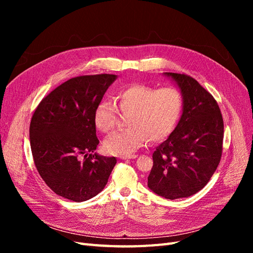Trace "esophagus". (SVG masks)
Here are the masks:
<instances>
[{
  "mask_svg": "<svg viewBox=\"0 0 253 253\" xmlns=\"http://www.w3.org/2000/svg\"><path fill=\"white\" fill-rule=\"evenodd\" d=\"M137 157H138V156L133 154V155H127V156H120L119 158H120V159H135V158H137Z\"/></svg>",
  "mask_w": 253,
  "mask_h": 253,
  "instance_id": "esophagus-1",
  "label": "esophagus"
}]
</instances>
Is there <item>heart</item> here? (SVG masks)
Wrapping results in <instances>:
<instances>
[{"instance_id": "heart-1", "label": "heart", "mask_w": 253, "mask_h": 253, "mask_svg": "<svg viewBox=\"0 0 253 253\" xmlns=\"http://www.w3.org/2000/svg\"><path fill=\"white\" fill-rule=\"evenodd\" d=\"M119 110L127 115L126 129L114 132L104 140V149L112 155L127 156L145 142H156L169 136L177 125L182 111V95L178 89H157L143 84H133L118 91ZM118 110L111 101L98 103L94 113L95 125L102 132H110L117 121Z\"/></svg>"}]
</instances>
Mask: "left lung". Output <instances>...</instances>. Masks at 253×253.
<instances>
[{
	"mask_svg": "<svg viewBox=\"0 0 253 253\" xmlns=\"http://www.w3.org/2000/svg\"><path fill=\"white\" fill-rule=\"evenodd\" d=\"M182 95V113L167 140L153 153L148 187L167 200L202 190L220 162L224 121L213 96L187 75L164 73Z\"/></svg>",
	"mask_w": 253,
	"mask_h": 253,
	"instance_id": "8db88e82",
	"label": "left lung"
}]
</instances>
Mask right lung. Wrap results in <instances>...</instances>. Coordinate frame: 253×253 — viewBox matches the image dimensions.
<instances>
[{
  "label": "right lung",
  "instance_id": "add662e5",
  "mask_svg": "<svg viewBox=\"0 0 253 253\" xmlns=\"http://www.w3.org/2000/svg\"><path fill=\"white\" fill-rule=\"evenodd\" d=\"M117 75L80 76L62 83L38 105L29 127L35 165L56 194L77 203L100 193L117 159L95 152L94 113Z\"/></svg>",
  "mask_w": 253,
  "mask_h": 253
}]
</instances>
